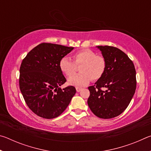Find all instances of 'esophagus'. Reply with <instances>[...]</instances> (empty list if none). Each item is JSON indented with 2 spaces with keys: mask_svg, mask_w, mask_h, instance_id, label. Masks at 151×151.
I'll list each match as a JSON object with an SVG mask.
<instances>
[{
  "mask_svg": "<svg viewBox=\"0 0 151 151\" xmlns=\"http://www.w3.org/2000/svg\"><path fill=\"white\" fill-rule=\"evenodd\" d=\"M76 91L78 92V93H79V92H80L82 90V88H81V87H76Z\"/></svg>",
  "mask_w": 151,
  "mask_h": 151,
  "instance_id": "obj_1",
  "label": "esophagus"
}]
</instances>
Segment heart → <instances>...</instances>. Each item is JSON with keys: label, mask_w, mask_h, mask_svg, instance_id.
<instances>
[{"label": "heart", "mask_w": 151, "mask_h": 151, "mask_svg": "<svg viewBox=\"0 0 151 151\" xmlns=\"http://www.w3.org/2000/svg\"><path fill=\"white\" fill-rule=\"evenodd\" d=\"M73 58L77 65H81L79 68L81 73L68 79L69 85L85 86L90 83L91 79L96 81L104 75L106 66V60L103 57L96 55L93 51L88 49L78 51ZM75 64L70 58L63 57L60 60L59 67L66 76H70L76 71Z\"/></svg>", "instance_id": "b5f03b06"}]
</instances>
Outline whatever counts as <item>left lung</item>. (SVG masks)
<instances>
[{
    "mask_svg": "<svg viewBox=\"0 0 151 151\" xmlns=\"http://www.w3.org/2000/svg\"><path fill=\"white\" fill-rule=\"evenodd\" d=\"M106 63V70L94 85L88 86L87 103L99 118L112 119L129 106L137 86L134 64L121 50L110 46H97ZM101 88L106 89L102 91Z\"/></svg>",
    "mask_w": 151,
    "mask_h": 151,
    "instance_id": "left-lung-1",
    "label": "left lung"
}]
</instances>
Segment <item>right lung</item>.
Segmentation results:
<instances>
[{"label": "right lung", "mask_w": 151, "mask_h": 151, "mask_svg": "<svg viewBox=\"0 0 151 151\" xmlns=\"http://www.w3.org/2000/svg\"><path fill=\"white\" fill-rule=\"evenodd\" d=\"M73 49L44 42L30 50L22 60L20 89L27 106L37 115L56 118L65 111L75 94L73 86L60 87L66 81L59 67L60 60Z\"/></svg>", "instance_id": "add662e5"}]
</instances>
